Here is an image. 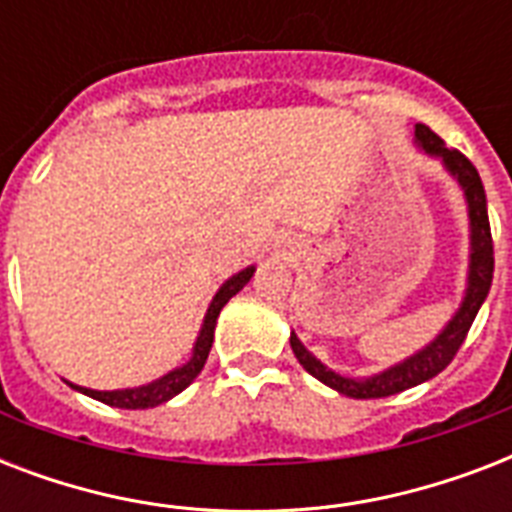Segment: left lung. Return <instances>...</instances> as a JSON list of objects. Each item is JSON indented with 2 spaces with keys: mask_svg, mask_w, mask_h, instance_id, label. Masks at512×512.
<instances>
[{
  "mask_svg": "<svg viewBox=\"0 0 512 512\" xmlns=\"http://www.w3.org/2000/svg\"><path fill=\"white\" fill-rule=\"evenodd\" d=\"M414 146L430 159L441 162L446 175L452 177L462 191V199H465V207H468V273H465V289H462V300L457 305V311L452 313V319L446 321L433 340L425 342L420 350H414L412 356L401 358L393 366H385L380 372L366 374V377H350V374L329 369L321 358H316L311 350L305 348L303 340L292 329L289 332V345H292V353L303 364L305 372L313 374L316 380H321L324 385H329V388L348 398L393 396V393L414 388L420 382L433 380L438 372H444L446 364L460 350L470 324L476 319V313L481 311V305L489 295V287H492V231H489V212H486V191L476 167L460 151L446 148L444 140L438 138L436 132H430L425 124H414Z\"/></svg>",
  "mask_w": 512,
  "mask_h": 512,
  "instance_id": "8db88e82",
  "label": "left lung"
}]
</instances>
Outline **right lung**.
<instances>
[{
    "label": "right lung",
    "instance_id": "obj_1",
    "mask_svg": "<svg viewBox=\"0 0 512 512\" xmlns=\"http://www.w3.org/2000/svg\"><path fill=\"white\" fill-rule=\"evenodd\" d=\"M255 265H247V268H241L239 273H233L228 279L220 284V289L215 292V297L209 300L207 313H204V321H201V329L196 340H193L191 356L188 361H183L180 366L170 369L162 377H156L151 382H143V385H135V388H116V390H95V388H84V385H74V382H68L71 388L84 393V396L95 398L100 404L116 406V409H151V406H159L164 401H170L175 398L177 393H183L188 385H191L199 372L207 364L209 348H212V340H215V327H217V316L225 308V303L231 300L233 295H239L241 289L247 287L249 279L255 276Z\"/></svg>",
    "mask_w": 512,
    "mask_h": 512
}]
</instances>
